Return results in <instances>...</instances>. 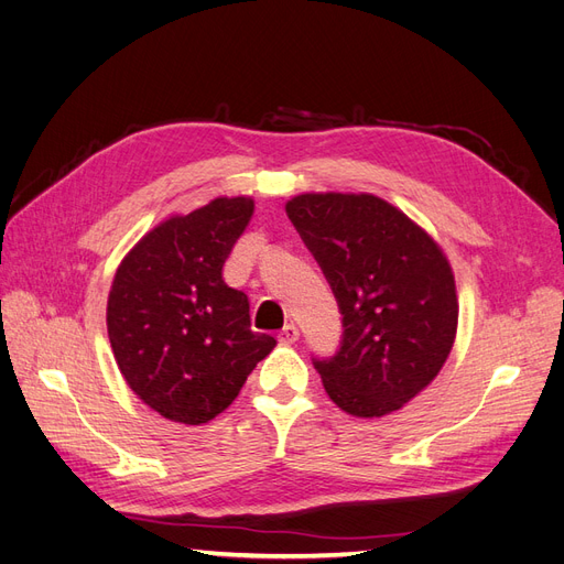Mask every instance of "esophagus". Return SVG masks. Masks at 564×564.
I'll return each mask as SVG.
<instances>
[{
	"label": "esophagus",
	"mask_w": 564,
	"mask_h": 564,
	"mask_svg": "<svg viewBox=\"0 0 564 564\" xmlns=\"http://www.w3.org/2000/svg\"><path fill=\"white\" fill-rule=\"evenodd\" d=\"M278 340H280V344H284V346L296 344V340H299V327H296V324H284V327L280 329V334H278Z\"/></svg>",
	"instance_id": "1"
}]
</instances>
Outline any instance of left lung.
<instances>
[{"instance_id":"1","label":"left lung","mask_w":564,"mask_h":564,"mask_svg":"<svg viewBox=\"0 0 564 564\" xmlns=\"http://www.w3.org/2000/svg\"><path fill=\"white\" fill-rule=\"evenodd\" d=\"M286 216L344 315L332 357H313L344 412L386 416L429 386L454 346V272L433 237L373 195L305 193Z\"/></svg>"}]
</instances>
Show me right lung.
Here are the masks:
<instances>
[{
	"instance_id": "obj_1",
	"label": "right lung",
	"mask_w": 564,
	"mask_h": 564,
	"mask_svg": "<svg viewBox=\"0 0 564 564\" xmlns=\"http://www.w3.org/2000/svg\"><path fill=\"white\" fill-rule=\"evenodd\" d=\"M251 214V197H216L166 218L115 272L108 336L117 367L169 421L199 425L218 416L278 344L251 332L247 294L224 282Z\"/></svg>"
}]
</instances>
